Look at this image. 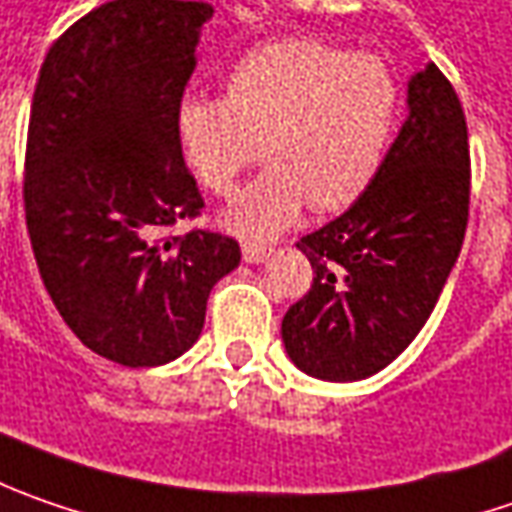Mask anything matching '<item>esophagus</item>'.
<instances>
[{"instance_id":"34e87169","label":"esophagus","mask_w":512,"mask_h":512,"mask_svg":"<svg viewBox=\"0 0 512 512\" xmlns=\"http://www.w3.org/2000/svg\"><path fill=\"white\" fill-rule=\"evenodd\" d=\"M269 255H272L269 246H257V243H246V246H243V260H246V263H263Z\"/></svg>"}]
</instances>
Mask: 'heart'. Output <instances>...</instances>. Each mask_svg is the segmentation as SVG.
I'll list each match as a JSON object with an SVG mask.
<instances>
[{"mask_svg": "<svg viewBox=\"0 0 512 512\" xmlns=\"http://www.w3.org/2000/svg\"><path fill=\"white\" fill-rule=\"evenodd\" d=\"M401 117V85L375 54H352L321 39H278L243 54L223 97L189 94L174 111V134L189 174L229 194L243 168H269L234 197L226 229L269 240L315 212L352 206L384 166Z\"/></svg>", "mask_w": 512, "mask_h": 512, "instance_id": "1", "label": "heart"}]
</instances>
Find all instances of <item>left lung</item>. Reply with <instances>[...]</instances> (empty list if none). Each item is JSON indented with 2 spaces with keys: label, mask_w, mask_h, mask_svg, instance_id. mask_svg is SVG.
<instances>
[{
  "label": "left lung",
  "mask_w": 512,
  "mask_h": 512,
  "mask_svg": "<svg viewBox=\"0 0 512 512\" xmlns=\"http://www.w3.org/2000/svg\"><path fill=\"white\" fill-rule=\"evenodd\" d=\"M407 120L369 189L300 237L312 286L280 335L292 364L321 381H361L421 332L456 266L470 214L467 120L433 62L407 85Z\"/></svg>",
  "instance_id": "left-lung-1"
}]
</instances>
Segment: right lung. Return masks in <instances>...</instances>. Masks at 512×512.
Here are the masks:
<instances>
[{
    "label": "right lung",
    "mask_w": 512,
    "mask_h": 512,
    "mask_svg": "<svg viewBox=\"0 0 512 512\" xmlns=\"http://www.w3.org/2000/svg\"><path fill=\"white\" fill-rule=\"evenodd\" d=\"M214 8L114 0L51 45L36 79L25 220L62 321L123 367H160L203 332L214 283L240 263L232 237H157L203 197L180 157L174 111Z\"/></svg>",
    "instance_id": "add662e5"
}]
</instances>
